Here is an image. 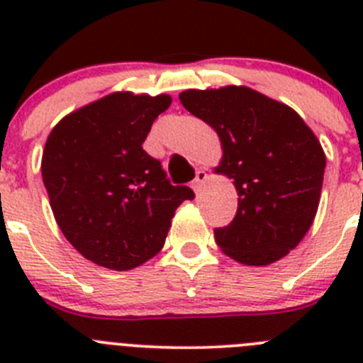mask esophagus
<instances>
[{"instance_id":"34e87169","label":"esophagus","mask_w":363,"mask_h":363,"mask_svg":"<svg viewBox=\"0 0 363 363\" xmlns=\"http://www.w3.org/2000/svg\"><path fill=\"white\" fill-rule=\"evenodd\" d=\"M207 178H209V174H207V172L205 171H196V178H194V182H192V189H194V191H200L201 189V185L205 184V182H207Z\"/></svg>"}]
</instances>
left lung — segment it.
Segmentation results:
<instances>
[{
    "instance_id": "left-lung-1",
    "label": "left lung",
    "mask_w": 363,
    "mask_h": 363,
    "mask_svg": "<svg viewBox=\"0 0 363 363\" xmlns=\"http://www.w3.org/2000/svg\"><path fill=\"white\" fill-rule=\"evenodd\" d=\"M179 101L220 136L216 172L234 179L238 211L214 238L243 265L284 258L313 225L325 154L298 112L249 86L185 91Z\"/></svg>"
}]
</instances>
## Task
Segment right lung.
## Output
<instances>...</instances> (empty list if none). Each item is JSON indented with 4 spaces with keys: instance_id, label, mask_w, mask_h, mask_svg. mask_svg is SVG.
Here are the masks:
<instances>
[{
    "instance_id": "add662e5",
    "label": "right lung",
    "mask_w": 363,
    "mask_h": 363,
    "mask_svg": "<svg viewBox=\"0 0 363 363\" xmlns=\"http://www.w3.org/2000/svg\"><path fill=\"white\" fill-rule=\"evenodd\" d=\"M171 96L112 92L70 112L50 130L41 174L57 225L96 265L129 271L158 255L179 203L162 163L143 150Z\"/></svg>"
}]
</instances>
